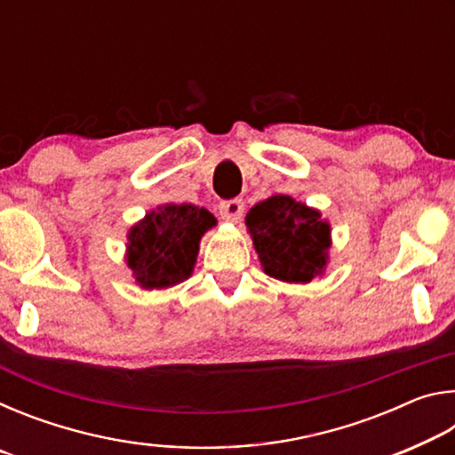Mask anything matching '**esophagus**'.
<instances>
[{
    "mask_svg": "<svg viewBox=\"0 0 455 455\" xmlns=\"http://www.w3.org/2000/svg\"><path fill=\"white\" fill-rule=\"evenodd\" d=\"M243 211H244V203L241 198H230V200H222L219 204V212L220 217L225 220L230 222H236L238 219L243 217Z\"/></svg>",
    "mask_w": 455,
    "mask_h": 455,
    "instance_id": "1",
    "label": "esophagus"
}]
</instances>
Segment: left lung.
<instances>
[{
  "instance_id": "8db88e82",
  "label": "left lung",
  "mask_w": 455,
  "mask_h": 455,
  "mask_svg": "<svg viewBox=\"0 0 455 455\" xmlns=\"http://www.w3.org/2000/svg\"><path fill=\"white\" fill-rule=\"evenodd\" d=\"M246 227L268 276L309 283L327 265L329 225L291 196L276 195L252 206Z\"/></svg>"
}]
</instances>
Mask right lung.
I'll use <instances>...</instances> for the list:
<instances>
[{
  "label": "right lung",
  "instance_id": "add662e5",
  "mask_svg": "<svg viewBox=\"0 0 455 455\" xmlns=\"http://www.w3.org/2000/svg\"><path fill=\"white\" fill-rule=\"evenodd\" d=\"M214 217L192 204H166L146 214L130 230L128 267L144 289L182 283L195 267L200 236L214 227Z\"/></svg>",
  "mask_w": 455,
  "mask_h": 455
}]
</instances>
